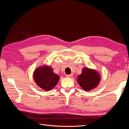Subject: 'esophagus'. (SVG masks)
I'll use <instances>...</instances> for the list:
<instances>
[{
  "mask_svg": "<svg viewBox=\"0 0 129 129\" xmlns=\"http://www.w3.org/2000/svg\"><path fill=\"white\" fill-rule=\"evenodd\" d=\"M73 74H69V75H66V77H72V76H73Z\"/></svg>",
  "mask_w": 129,
  "mask_h": 129,
  "instance_id": "1",
  "label": "esophagus"
}]
</instances>
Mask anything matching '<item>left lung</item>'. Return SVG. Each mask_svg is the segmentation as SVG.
<instances>
[{
    "instance_id": "1",
    "label": "left lung",
    "mask_w": 129,
    "mask_h": 129,
    "mask_svg": "<svg viewBox=\"0 0 129 129\" xmlns=\"http://www.w3.org/2000/svg\"><path fill=\"white\" fill-rule=\"evenodd\" d=\"M100 80V74L95 70L84 68L78 76L77 82L84 90L90 91L97 87Z\"/></svg>"
}]
</instances>
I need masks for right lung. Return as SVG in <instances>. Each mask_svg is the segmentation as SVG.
<instances>
[{
	"mask_svg": "<svg viewBox=\"0 0 129 129\" xmlns=\"http://www.w3.org/2000/svg\"><path fill=\"white\" fill-rule=\"evenodd\" d=\"M35 82L39 87L45 91H49L55 86L60 77L54 73L49 66H43L36 69L33 74Z\"/></svg>",
	"mask_w": 129,
	"mask_h": 129,
	"instance_id": "right-lung-1",
	"label": "right lung"
}]
</instances>
